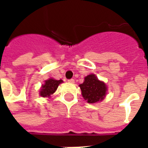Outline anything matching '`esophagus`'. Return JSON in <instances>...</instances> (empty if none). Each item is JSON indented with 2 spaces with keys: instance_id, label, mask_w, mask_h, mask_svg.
Returning <instances> with one entry per match:
<instances>
[{
  "instance_id": "1",
  "label": "esophagus",
  "mask_w": 148,
  "mask_h": 148,
  "mask_svg": "<svg viewBox=\"0 0 148 148\" xmlns=\"http://www.w3.org/2000/svg\"><path fill=\"white\" fill-rule=\"evenodd\" d=\"M68 82H69L70 83H74V79H73V78H71V79H69V80H68Z\"/></svg>"
}]
</instances>
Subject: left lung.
<instances>
[{
    "label": "left lung",
    "instance_id": "8db88e82",
    "mask_svg": "<svg viewBox=\"0 0 148 148\" xmlns=\"http://www.w3.org/2000/svg\"><path fill=\"white\" fill-rule=\"evenodd\" d=\"M84 99L88 103H96L104 99L106 97L107 87L103 82H101L94 74H90L85 77L82 84L79 85Z\"/></svg>",
    "mask_w": 148,
    "mask_h": 148
}]
</instances>
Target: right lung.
Listing matches in <instances>:
<instances>
[{"instance_id":"right-lung-1","label":"right lung","mask_w":148,"mask_h":148,"mask_svg":"<svg viewBox=\"0 0 148 148\" xmlns=\"http://www.w3.org/2000/svg\"><path fill=\"white\" fill-rule=\"evenodd\" d=\"M62 82V80H55L50 78L48 80L45 82V84L42 86V89L40 91V96L42 97H50L51 94L55 93L57 88H58V85Z\"/></svg>"}]
</instances>
